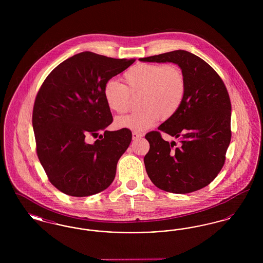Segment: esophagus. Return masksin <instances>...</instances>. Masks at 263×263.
Wrapping results in <instances>:
<instances>
[{
    "instance_id": "esophagus-1",
    "label": "esophagus",
    "mask_w": 263,
    "mask_h": 263,
    "mask_svg": "<svg viewBox=\"0 0 263 263\" xmlns=\"http://www.w3.org/2000/svg\"><path fill=\"white\" fill-rule=\"evenodd\" d=\"M142 137V134L141 133H138V132H133L132 133V139L133 140H138L139 138Z\"/></svg>"
}]
</instances>
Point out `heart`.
<instances>
[{"label": "heart", "instance_id": "b5f03b06", "mask_svg": "<svg viewBox=\"0 0 263 263\" xmlns=\"http://www.w3.org/2000/svg\"><path fill=\"white\" fill-rule=\"evenodd\" d=\"M123 86L108 80L103 87L107 107L116 114L125 113L130 96L141 95L137 112L118 117L115 125L134 131H144L155 125L161 116L170 118L179 109L185 95V78L175 64H137L124 73Z\"/></svg>", "mask_w": 263, "mask_h": 263}]
</instances>
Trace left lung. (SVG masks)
I'll return each mask as SVG.
<instances>
[{
  "label": "left lung",
  "instance_id": "1",
  "mask_svg": "<svg viewBox=\"0 0 263 263\" xmlns=\"http://www.w3.org/2000/svg\"><path fill=\"white\" fill-rule=\"evenodd\" d=\"M139 60L176 64L186 84L179 109L158 128L177 139L178 145L164 141L159 131L145 136L150 150L144 163L152 182L176 194L207 186L224 165L232 136V106L222 79L209 64L188 51H172Z\"/></svg>",
  "mask_w": 263,
  "mask_h": 263
}]
</instances>
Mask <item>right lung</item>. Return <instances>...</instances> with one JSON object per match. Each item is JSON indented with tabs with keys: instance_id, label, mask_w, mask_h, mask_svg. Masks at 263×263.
I'll return each mask as SVG.
<instances>
[{
	"instance_id": "obj_1",
	"label": "right lung",
	"mask_w": 263,
	"mask_h": 263,
	"mask_svg": "<svg viewBox=\"0 0 263 263\" xmlns=\"http://www.w3.org/2000/svg\"><path fill=\"white\" fill-rule=\"evenodd\" d=\"M134 61L86 51L58 65L43 82L32 113L36 152L51 183L63 193L85 197L112 183L132 133L106 130L112 114L102 90ZM90 135L98 138L93 143L86 141Z\"/></svg>"
}]
</instances>
